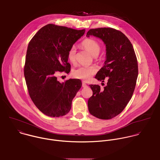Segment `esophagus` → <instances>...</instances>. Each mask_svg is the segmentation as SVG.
<instances>
[{"instance_id": "34e87169", "label": "esophagus", "mask_w": 160, "mask_h": 160, "mask_svg": "<svg viewBox=\"0 0 160 160\" xmlns=\"http://www.w3.org/2000/svg\"><path fill=\"white\" fill-rule=\"evenodd\" d=\"M82 86L83 88H87V87H88V85L86 84V82H82Z\"/></svg>"}]
</instances>
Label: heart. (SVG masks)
<instances>
[{
	"label": "heart",
	"mask_w": 160,
	"mask_h": 160,
	"mask_svg": "<svg viewBox=\"0 0 160 160\" xmlns=\"http://www.w3.org/2000/svg\"><path fill=\"white\" fill-rule=\"evenodd\" d=\"M81 45L93 56H98L101 51V46L99 43L96 40L92 38L85 39L82 42ZM76 54V48L73 45L69 49L67 53L68 60L72 63L75 62ZM97 71L98 68L96 66H82L74 69L72 71V75L74 78L87 81L92 78V77L96 73Z\"/></svg>",
	"instance_id": "1"
}]
</instances>
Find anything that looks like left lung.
I'll return each instance as SVG.
<instances>
[{"instance_id": "8db88e82", "label": "left lung", "mask_w": 160, "mask_h": 160, "mask_svg": "<svg viewBox=\"0 0 160 160\" xmlns=\"http://www.w3.org/2000/svg\"><path fill=\"white\" fill-rule=\"evenodd\" d=\"M94 36L106 45L104 65L95 78L107 83L104 90L99 85H89L93 91L89 99L91 115L101 119H110L120 113L131 99L138 77V62L132 44L121 32L111 28L89 30L87 37Z\"/></svg>"}]
</instances>
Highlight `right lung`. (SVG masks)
Here are the masks:
<instances>
[{"label": "right lung", "mask_w": 160, "mask_h": 160, "mask_svg": "<svg viewBox=\"0 0 160 160\" xmlns=\"http://www.w3.org/2000/svg\"><path fill=\"white\" fill-rule=\"evenodd\" d=\"M84 33L85 30L48 24L40 28L28 43L24 67L28 93L34 104L48 116L67 114L82 86L81 81L76 79L59 82L56 75L69 72L68 52Z\"/></svg>", "instance_id": "right-lung-1"}]
</instances>
